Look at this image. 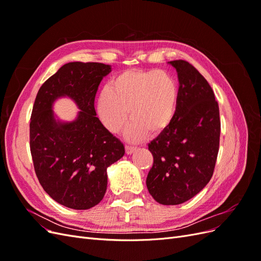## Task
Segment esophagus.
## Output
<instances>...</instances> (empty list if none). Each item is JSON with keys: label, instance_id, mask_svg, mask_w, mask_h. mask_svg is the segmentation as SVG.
<instances>
[{"label": "esophagus", "instance_id": "obj_1", "mask_svg": "<svg viewBox=\"0 0 261 261\" xmlns=\"http://www.w3.org/2000/svg\"><path fill=\"white\" fill-rule=\"evenodd\" d=\"M125 150H126V153H127V154H132V153L136 150V147H133V146H125Z\"/></svg>", "mask_w": 261, "mask_h": 261}]
</instances>
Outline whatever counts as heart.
<instances>
[{
    "label": "heart",
    "instance_id": "b5f03b06",
    "mask_svg": "<svg viewBox=\"0 0 261 261\" xmlns=\"http://www.w3.org/2000/svg\"><path fill=\"white\" fill-rule=\"evenodd\" d=\"M178 87L164 70H125L101 90L97 113L102 125L118 133L128 118L125 129L129 141L144 139L148 130L158 134L167 128L176 112Z\"/></svg>",
    "mask_w": 261,
    "mask_h": 261
}]
</instances>
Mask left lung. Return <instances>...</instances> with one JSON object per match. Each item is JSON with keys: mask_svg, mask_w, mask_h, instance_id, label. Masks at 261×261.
<instances>
[{"mask_svg": "<svg viewBox=\"0 0 261 261\" xmlns=\"http://www.w3.org/2000/svg\"><path fill=\"white\" fill-rule=\"evenodd\" d=\"M168 63L177 72V107L168 127L148 145L153 165L146 184L155 201L171 206L193 198L209 183L221 124L218 102L204 77L186 61Z\"/></svg>", "mask_w": 261, "mask_h": 261, "instance_id": "1", "label": "left lung"}]
</instances>
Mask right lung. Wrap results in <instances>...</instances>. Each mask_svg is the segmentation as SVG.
Listing matches in <instances>:
<instances>
[{"label": "right lung", "mask_w": 261, "mask_h": 261, "mask_svg": "<svg viewBox=\"0 0 261 261\" xmlns=\"http://www.w3.org/2000/svg\"><path fill=\"white\" fill-rule=\"evenodd\" d=\"M112 68L102 63L70 62L39 89L30 118V151L37 177L52 199L67 208L90 209L107 191L110 165L125 153L94 110L98 87ZM69 97L80 111L61 121L54 102Z\"/></svg>", "instance_id": "right-lung-1"}]
</instances>
